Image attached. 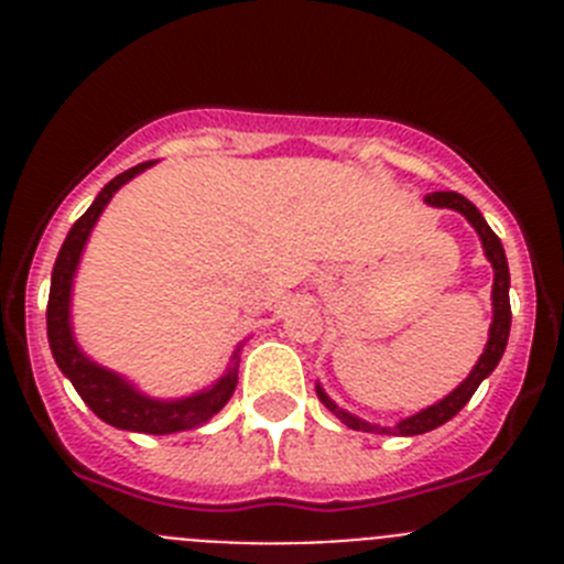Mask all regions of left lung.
<instances>
[{"mask_svg":"<svg viewBox=\"0 0 564 564\" xmlns=\"http://www.w3.org/2000/svg\"><path fill=\"white\" fill-rule=\"evenodd\" d=\"M426 203L435 208H452V212L463 214V217L468 220V226L475 228L477 237H480L482 253H486V259L491 262V268H495V285H491V311H495V316H491V327H488L486 350H482V356L477 358V364L471 367V372H468L466 381H463L460 387H455L449 395L441 398V401L432 403V406H426V410H421V412H415V415L398 421L395 426H378V423L361 421V417L352 415V412L341 410V406H338V403L333 401L325 390H322V383H316L318 401L325 403L327 410H330L333 415L344 423V426H350V430L376 432V435H403V437L423 435V432L437 430V426H443L446 421H452V417H455L457 412L466 406L468 398L475 395L477 387L482 383V378H488L491 372H495V367L500 364L502 352H506L508 333H511V302H508L511 276H508V259H506V251H502L500 237H497V234L488 228V223L482 220V214L477 212L475 203L466 200L463 194L435 192V194H426Z\"/></svg>","mask_w":564,"mask_h":564,"instance_id":"obj_1","label":"left lung"}]
</instances>
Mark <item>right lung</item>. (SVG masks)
Masks as SVG:
<instances>
[{
	"label": "right lung",
	"instance_id": "1",
	"mask_svg": "<svg viewBox=\"0 0 564 564\" xmlns=\"http://www.w3.org/2000/svg\"><path fill=\"white\" fill-rule=\"evenodd\" d=\"M154 161L138 163V166L127 169L123 174L112 177L107 186L98 192L93 206L73 223L67 239H64L62 251L53 265V276H50V299H47V341L53 358H56L58 370L69 383L76 387L82 401L87 403L89 410L96 412L104 423L115 426V430L127 432H143V435H174V432L197 430L203 423L212 421L217 412L228 403L237 387V370H239V350L231 356V364L226 367L212 387L200 392L183 398H149L141 392L129 378L118 376V372L107 370L98 361L87 356L78 347L76 333H73V279H76L78 262H82L84 246H87L89 234L96 228L98 217L104 214L107 203L112 200V194L121 186H127L132 177L147 172Z\"/></svg>",
	"mask_w": 564,
	"mask_h": 564
}]
</instances>
